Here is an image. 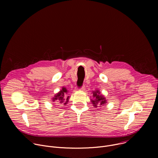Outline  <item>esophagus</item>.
Segmentation results:
<instances>
[{
	"label": "esophagus",
	"mask_w": 158,
	"mask_h": 158,
	"mask_svg": "<svg viewBox=\"0 0 158 158\" xmlns=\"http://www.w3.org/2000/svg\"><path fill=\"white\" fill-rule=\"evenodd\" d=\"M81 90H82V91H84L85 90V86L84 85H83V86H82V87L81 88Z\"/></svg>",
	"instance_id": "34e87169"
}]
</instances>
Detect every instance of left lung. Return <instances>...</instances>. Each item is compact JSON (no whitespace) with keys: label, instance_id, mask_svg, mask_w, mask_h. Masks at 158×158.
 <instances>
[{"label":"left lung","instance_id":"obj_1","mask_svg":"<svg viewBox=\"0 0 158 158\" xmlns=\"http://www.w3.org/2000/svg\"><path fill=\"white\" fill-rule=\"evenodd\" d=\"M93 99H91V102H92L94 107H101L106 105L107 103V99L104 95L101 94L99 90L96 89V91H93Z\"/></svg>","mask_w":158,"mask_h":158}]
</instances>
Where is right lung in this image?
I'll return each mask as SVG.
<instances>
[{"label": "right lung", "instance_id": "1", "mask_svg": "<svg viewBox=\"0 0 158 158\" xmlns=\"http://www.w3.org/2000/svg\"><path fill=\"white\" fill-rule=\"evenodd\" d=\"M67 93H68L67 89L65 88V87L63 86L60 91L58 92L57 94H56L54 95V97H53L51 99V100L53 102L57 101V102H59L60 104L63 103L65 106L67 104V102H69V96H67Z\"/></svg>", "mask_w": 158, "mask_h": 158}]
</instances>
